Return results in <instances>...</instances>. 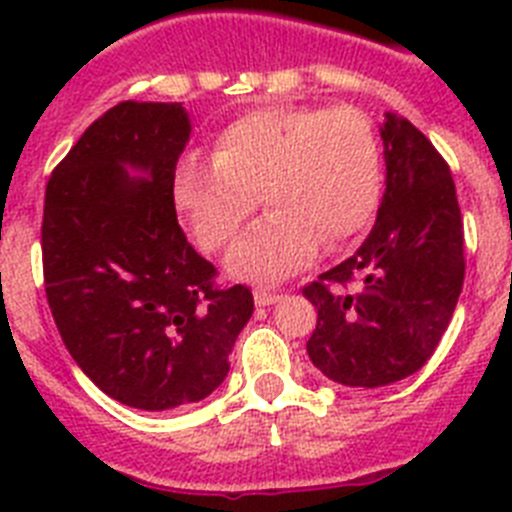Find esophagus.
Here are the masks:
<instances>
[{
	"label": "esophagus",
	"mask_w": 512,
	"mask_h": 512,
	"mask_svg": "<svg viewBox=\"0 0 512 512\" xmlns=\"http://www.w3.org/2000/svg\"><path fill=\"white\" fill-rule=\"evenodd\" d=\"M284 295H279V292H271V289H256L253 292V300H256V305L259 307H266V305H277V302H282Z\"/></svg>",
	"instance_id": "esophagus-1"
}]
</instances>
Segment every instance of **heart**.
Segmentation results:
<instances>
[{
	"instance_id": "b5f03b06",
	"label": "heart",
	"mask_w": 512,
	"mask_h": 512,
	"mask_svg": "<svg viewBox=\"0 0 512 512\" xmlns=\"http://www.w3.org/2000/svg\"><path fill=\"white\" fill-rule=\"evenodd\" d=\"M382 192V153L372 120L354 107L271 104L235 117L215 156L187 153L174 202L207 251L233 241L261 202L269 215L228 253V271L279 279L372 223Z\"/></svg>"
}]
</instances>
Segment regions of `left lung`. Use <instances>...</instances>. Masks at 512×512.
<instances>
[{
	"mask_svg": "<svg viewBox=\"0 0 512 512\" xmlns=\"http://www.w3.org/2000/svg\"><path fill=\"white\" fill-rule=\"evenodd\" d=\"M387 187L359 251L302 289L318 307L307 354L343 387H384L431 359L464 284L449 164L405 117L382 125Z\"/></svg>",
	"mask_w": 512,
	"mask_h": 512,
	"instance_id": "left-lung-1",
	"label": "left lung"
}]
</instances>
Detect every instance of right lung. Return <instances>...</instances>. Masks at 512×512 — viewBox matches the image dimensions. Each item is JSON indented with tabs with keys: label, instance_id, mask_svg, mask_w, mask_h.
Here are the masks:
<instances>
[{
	"label": "right lung",
	"instance_id": "right-lung-1",
	"mask_svg": "<svg viewBox=\"0 0 512 512\" xmlns=\"http://www.w3.org/2000/svg\"><path fill=\"white\" fill-rule=\"evenodd\" d=\"M192 125L179 102H120L53 169L43 207L45 297L63 343L104 395L138 410L205 400L253 312L217 287L174 207ZM128 168L143 173L130 175Z\"/></svg>",
	"mask_w": 512,
	"mask_h": 512
}]
</instances>
